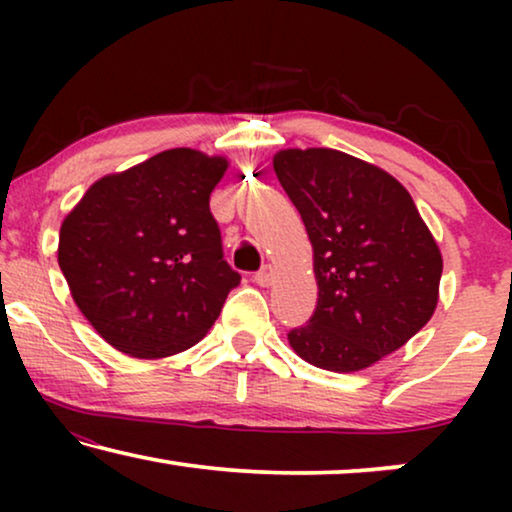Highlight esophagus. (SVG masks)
<instances>
[{
	"label": "esophagus",
	"instance_id": "esophagus-1",
	"mask_svg": "<svg viewBox=\"0 0 512 512\" xmlns=\"http://www.w3.org/2000/svg\"><path fill=\"white\" fill-rule=\"evenodd\" d=\"M254 282L258 286H270L275 282V270H272V265H263V268L254 275Z\"/></svg>",
	"mask_w": 512,
	"mask_h": 512
}]
</instances>
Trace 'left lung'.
Returning <instances> with one entry per match:
<instances>
[{
    "label": "left lung",
    "instance_id": "left-lung-1",
    "mask_svg": "<svg viewBox=\"0 0 512 512\" xmlns=\"http://www.w3.org/2000/svg\"><path fill=\"white\" fill-rule=\"evenodd\" d=\"M272 165L305 223L319 286L289 345L333 373L373 366L436 312L443 256L431 230L389 172L349 153L284 149Z\"/></svg>",
    "mask_w": 512,
    "mask_h": 512
}]
</instances>
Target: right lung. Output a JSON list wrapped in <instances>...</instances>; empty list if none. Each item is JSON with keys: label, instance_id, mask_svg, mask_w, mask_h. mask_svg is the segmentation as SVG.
Here are the masks:
<instances>
[{"label": "right lung", "instance_id": "obj_1", "mask_svg": "<svg viewBox=\"0 0 512 512\" xmlns=\"http://www.w3.org/2000/svg\"><path fill=\"white\" fill-rule=\"evenodd\" d=\"M228 160L170 149L88 188L60 228L58 263L90 326L135 359L184 352L240 275L223 261L209 195Z\"/></svg>", "mask_w": 512, "mask_h": 512}]
</instances>
